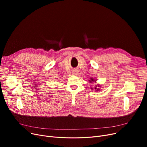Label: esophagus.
I'll return each instance as SVG.
<instances>
[{"instance_id":"obj_1","label":"esophagus","mask_w":147,"mask_h":147,"mask_svg":"<svg viewBox=\"0 0 147 147\" xmlns=\"http://www.w3.org/2000/svg\"><path fill=\"white\" fill-rule=\"evenodd\" d=\"M73 75H75V76H76V75H78V73H79V71H78V69H74V70L73 71Z\"/></svg>"}]
</instances>
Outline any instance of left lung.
<instances>
[{"instance_id": "obj_1", "label": "left lung", "mask_w": 147, "mask_h": 147, "mask_svg": "<svg viewBox=\"0 0 147 147\" xmlns=\"http://www.w3.org/2000/svg\"><path fill=\"white\" fill-rule=\"evenodd\" d=\"M89 82H90V83H92V82H96L97 80H96V79H94V78H90V80H89ZM101 84H96L95 86L94 87V89L95 90V91H96V92L99 91V90H100L99 88H101ZM91 89H92V90H94V89L92 88H91Z\"/></svg>"}]
</instances>
